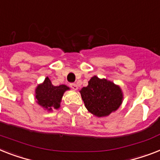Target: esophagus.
<instances>
[{
	"label": "esophagus",
	"instance_id": "34e87169",
	"mask_svg": "<svg viewBox=\"0 0 160 160\" xmlns=\"http://www.w3.org/2000/svg\"><path fill=\"white\" fill-rule=\"evenodd\" d=\"M70 86H71V89H74V90H77L78 89V85L76 84H70Z\"/></svg>",
	"mask_w": 160,
	"mask_h": 160
}]
</instances>
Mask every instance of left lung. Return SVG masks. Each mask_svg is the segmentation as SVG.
Returning <instances> with one entry per match:
<instances>
[{
  "mask_svg": "<svg viewBox=\"0 0 160 160\" xmlns=\"http://www.w3.org/2000/svg\"><path fill=\"white\" fill-rule=\"evenodd\" d=\"M80 93L88 111L98 118L108 116L118 110L123 99L120 87L96 76L89 80L88 86L83 87Z\"/></svg>",
  "mask_w": 160,
  "mask_h": 160,
  "instance_id": "obj_1",
  "label": "left lung"
}]
</instances>
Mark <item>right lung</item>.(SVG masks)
Wrapping results in <instances>:
<instances>
[{
  "label": "right lung",
  "mask_w": 160,
  "mask_h": 160,
  "mask_svg": "<svg viewBox=\"0 0 160 160\" xmlns=\"http://www.w3.org/2000/svg\"><path fill=\"white\" fill-rule=\"evenodd\" d=\"M68 89L70 88L65 84L54 86L50 79L46 77L43 83L38 84L35 89V98L41 107L49 112L52 111L59 108L62 96Z\"/></svg>",
  "instance_id": "1"
}]
</instances>
